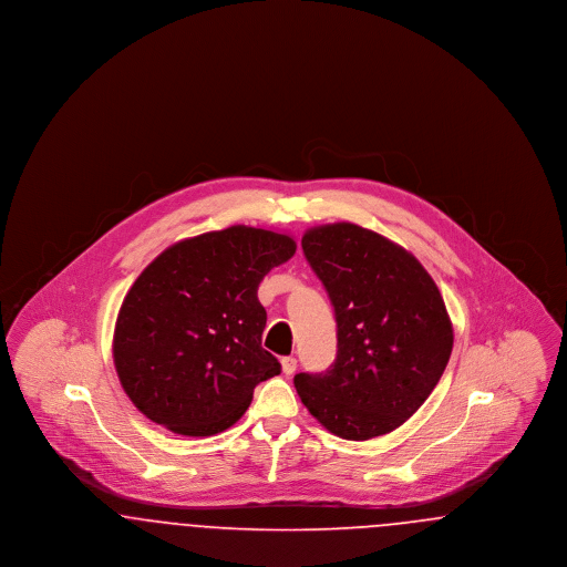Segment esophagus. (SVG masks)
Here are the masks:
<instances>
[{"label": "esophagus", "mask_w": 567, "mask_h": 567, "mask_svg": "<svg viewBox=\"0 0 567 567\" xmlns=\"http://www.w3.org/2000/svg\"><path fill=\"white\" fill-rule=\"evenodd\" d=\"M282 372L287 374V377H291V374H296L297 370V359L296 357H282Z\"/></svg>", "instance_id": "esophagus-1"}]
</instances>
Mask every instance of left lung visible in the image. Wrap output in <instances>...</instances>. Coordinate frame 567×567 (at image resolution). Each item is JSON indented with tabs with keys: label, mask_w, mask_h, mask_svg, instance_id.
<instances>
[{
	"label": "left lung",
	"mask_w": 567,
	"mask_h": 567,
	"mask_svg": "<svg viewBox=\"0 0 567 567\" xmlns=\"http://www.w3.org/2000/svg\"><path fill=\"white\" fill-rule=\"evenodd\" d=\"M338 324L323 374H297V395L324 430L370 440L398 430L430 398L453 351V323L432 276L400 244L354 223L301 238Z\"/></svg>",
	"instance_id": "obj_1"
}]
</instances>
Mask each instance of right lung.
<instances>
[{
	"label": "right lung",
	"mask_w": 567,
	"mask_h": 567,
	"mask_svg": "<svg viewBox=\"0 0 567 567\" xmlns=\"http://www.w3.org/2000/svg\"><path fill=\"white\" fill-rule=\"evenodd\" d=\"M287 234L234 225L172 244L135 278L116 317L112 354L135 408L169 432L231 427L259 382L280 374L261 347L264 276L289 261Z\"/></svg>",
	"instance_id": "1"
}]
</instances>
